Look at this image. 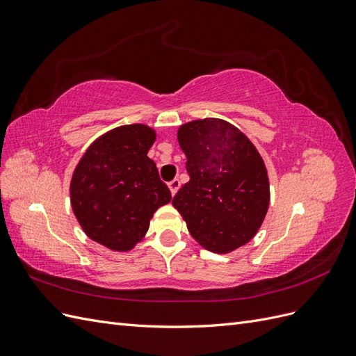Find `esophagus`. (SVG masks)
Instances as JSON below:
<instances>
[{"label":"esophagus","mask_w":356,"mask_h":356,"mask_svg":"<svg viewBox=\"0 0 356 356\" xmlns=\"http://www.w3.org/2000/svg\"><path fill=\"white\" fill-rule=\"evenodd\" d=\"M169 190H170V193H172V196H175L177 195V191L179 190V187H181V182H179V179H172L170 182H169Z\"/></svg>","instance_id":"1"}]
</instances>
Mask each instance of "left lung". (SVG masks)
Wrapping results in <instances>:
<instances>
[{
  "instance_id": "8db88e82",
  "label": "left lung",
  "mask_w": 356,
  "mask_h": 356,
  "mask_svg": "<svg viewBox=\"0 0 356 356\" xmlns=\"http://www.w3.org/2000/svg\"><path fill=\"white\" fill-rule=\"evenodd\" d=\"M190 181L172 200L196 242L230 254L250 242L266 218L270 184L264 160L238 127L202 118L178 127Z\"/></svg>"
}]
</instances>
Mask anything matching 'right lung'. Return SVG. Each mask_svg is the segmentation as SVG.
<instances>
[{"label": "right lung", "mask_w": 356, "mask_h": 356, "mask_svg": "<svg viewBox=\"0 0 356 356\" xmlns=\"http://www.w3.org/2000/svg\"><path fill=\"white\" fill-rule=\"evenodd\" d=\"M157 138L147 124H123L86 149L72 172L71 208L83 232L111 251L127 252L141 242L154 212L169 203L148 149Z\"/></svg>", "instance_id": "obj_1"}]
</instances>
